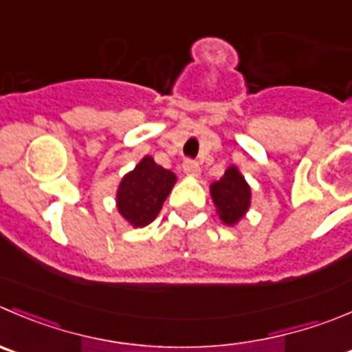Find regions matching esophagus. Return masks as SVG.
<instances>
[{
    "label": "esophagus",
    "mask_w": 352,
    "mask_h": 352,
    "mask_svg": "<svg viewBox=\"0 0 352 352\" xmlns=\"http://www.w3.org/2000/svg\"><path fill=\"white\" fill-rule=\"evenodd\" d=\"M184 173L189 177H194V179H197L201 173V168L196 162H192V160H187V162H184Z\"/></svg>",
    "instance_id": "1"
}]
</instances>
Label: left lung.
Wrapping results in <instances>:
<instances>
[{
	"instance_id": "1",
	"label": "left lung",
	"mask_w": 352,
	"mask_h": 352,
	"mask_svg": "<svg viewBox=\"0 0 352 352\" xmlns=\"http://www.w3.org/2000/svg\"><path fill=\"white\" fill-rule=\"evenodd\" d=\"M210 196L218 218L227 227L237 225L251 206V187L235 165L228 166L223 177L211 184Z\"/></svg>"
}]
</instances>
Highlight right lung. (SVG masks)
<instances>
[{"instance_id":"1","label":"right lung","mask_w":352,"mask_h":352,"mask_svg":"<svg viewBox=\"0 0 352 352\" xmlns=\"http://www.w3.org/2000/svg\"><path fill=\"white\" fill-rule=\"evenodd\" d=\"M175 182V173L163 168L151 156H144L122 177L115 197L118 213L134 228L146 227L158 217Z\"/></svg>"}]
</instances>
